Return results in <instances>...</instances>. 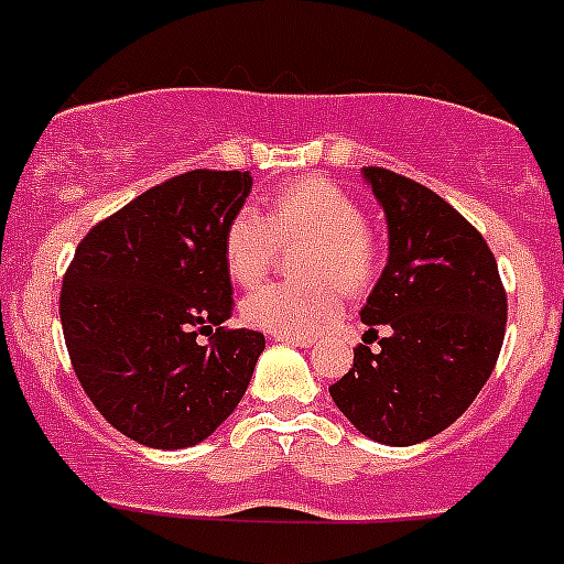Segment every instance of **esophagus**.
Segmentation results:
<instances>
[{"label":"esophagus","instance_id":"obj_1","mask_svg":"<svg viewBox=\"0 0 564 564\" xmlns=\"http://www.w3.org/2000/svg\"><path fill=\"white\" fill-rule=\"evenodd\" d=\"M275 338L278 341L294 344V347H311V344H314V338L311 336H281V333H275Z\"/></svg>","mask_w":564,"mask_h":564}]
</instances>
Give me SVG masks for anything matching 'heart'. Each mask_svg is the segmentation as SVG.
Returning <instances> with one entry per match:
<instances>
[{"label": "heart", "instance_id": "b5f03b06", "mask_svg": "<svg viewBox=\"0 0 564 564\" xmlns=\"http://www.w3.org/2000/svg\"><path fill=\"white\" fill-rule=\"evenodd\" d=\"M305 239L297 270L305 278L270 281L253 289L242 316L261 330L281 336H311L341 311L344 289L366 292L382 270V239L358 200L325 176L281 184L267 200V212L239 209L223 234L228 275L253 286L275 261L281 242Z\"/></svg>", "mask_w": 564, "mask_h": 564}]
</instances>
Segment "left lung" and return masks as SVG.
Here are the masks:
<instances>
[{
  "instance_id": "8db88e82",
  "label": "left lung",
  "mask_w": 564,
  "mask_h": 564,
  "mask_svg": "<svg viewBox=\"0 0 564 564\" xmlns=\"http://www.w3.org/2000/svg\"><path fill=\"white\" fill-rule=\"evenodd\" d=\"M364 176L388 217V264L360 311L364 344L330 397L366 438L410 446L482 391L505 344L507 292L494 250L455 206L388 167Z\"/></svg>"
}]
</instances>
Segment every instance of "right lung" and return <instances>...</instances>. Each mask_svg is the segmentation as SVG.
I'll use <instances>...</instances> for the list:
<instances>
[{"label":"right lung","mask_w":564,"mask_h":564,"mask_svg":"<svg viewBox=\"0 0 564 564\" xmlns=\"http://www.w3.org/2000/svg\"><path fill=\"white\" fill-rule=\"evenodd\" d=\"M250 184L248 171L182 173L76 245L59 289L70 366L98 413L137 444H198L248 391L264 336L223 325L234 314L223 234Z\"/></svg>","instance_id":"right-lung-1"}]
</instances>
